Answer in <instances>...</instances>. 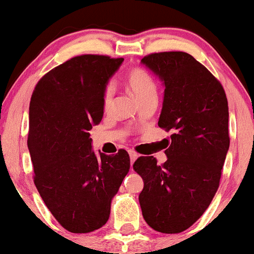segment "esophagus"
<instances>
[{
    "label": "esophagus",
    "mask_w": 254,
    "mask_h": 254,
    "mask_svg": "<svg viewBox=\"0 0 254 254\" xmlns=\"http://www.w3.org/2000/svg\"><path fill=\"white\" fill-rule=\"evenodd\" d=\"M129 158H130V164H133L134 160L138 158V154L134 152V150H129Z\"/></svg>",
    "instance_id": "34e87169"
}]
</instances>
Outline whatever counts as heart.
<instances>
[{"label": "heart", "instance_id": "heart-1", "mask_svg": "<svg viewBox=\"0 0 254 254\" xmlns=\"http://www.w3.org/2000/svg\"><path fill=\"white\" fill-rule=\"evenodd\" d=\"M127 82L132 94L139 102L150 96H155L157 94V84L154 79L147 70L142 67L133 69L128 74ZM115 91L116 89H115L114 81L107 82L104 89V94H102V105H104L105 111H109L114 105Z\"/></svg>", "mask_w": 254, "mask_h": 254}]
</instances>
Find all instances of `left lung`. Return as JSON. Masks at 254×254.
I'll list each match as a JSON object with an SVG mask.
<instances>
[{"mask_svg": "<svg viewBox=\"0 0 254 254\" xmlns=\"http://www.w3.org/2000/svg\"><path fill=\"white\" fill-rule=\"evenodd\" d=\"M142 63L164 85L158 126L173 134L167 162L159 165L150 155L133 164L144 182L138 199L153 230L179 233L201 217L220 185L230 147L227 97L221 82L188 53H153Z\"/></svg>", "mask_w": 254, "mask_h": 254, "instance_id": "obj_1", "label": "left lung"}]
</instances>
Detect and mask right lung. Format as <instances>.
Here are the masks:
<instances>
[{
	"instance_id": "right-lung-1",
	"label": "right lung",
	"mask_w": 254,
	"mask_h": 254,
	"mask_svg": "<svg viewBox=\"0 0 254 254\" xmlns=\"http://www.w3.org/2000/svg\"><path fill=\"white\" fill-rule=\"evenodd\" d=\"M122 58L85 54L48 71L29 104L34 184L52 215L72 233L102 227L129 170V155L95 154L89 130L104 116L102 94Z\"/></svg>"
}]
</instances>
